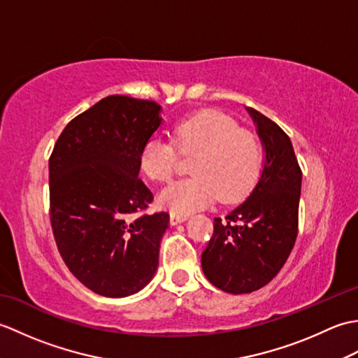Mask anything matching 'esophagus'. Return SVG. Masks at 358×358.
Segmentation results:
<instances>
[{"instance_id": "1", "label": "esophagus", "mask_w": 358, "mask_h": 358, "mask_svg": "<svg viewBox=\"0 0 358 358\" xmlns=\"http://www.w3.org/2000/svg\"><path fill=\"white\" fill-rule=\"evenodd\" d=\"M187 220V215H180V214H171V224L177 226L180 223H183Z\"/></svg>"}]
</instances>
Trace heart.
Masks as SVG:
<instances>
[{"mask_svg": "<svg viewBox=\"0 0 358 358\" xmlns=\"http://www.w3.org/2000/svg\"><path fill=\"white\" fill-rule=\"evenodd\" d=\"M172 138L181 154H195L189 164L194 175L173 181L159 194V203L172 214H192L217 199L241 200L260 177V141L224 113L208 110L180 121ZM140 166L150 180H169L178 166L177 149L163 136H150L141 148Z\"/></svg>", "mask_w": 358, "mask_h": 358, "instance_id": "obj_1", "label": "heart"}]
</instances>
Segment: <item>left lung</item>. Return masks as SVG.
<instances>
[{
	"label": "left lung",
	"mask_w": 358,
	"mask_h": 358,
	"mask_svg": "<svg viewBox=\"0 0 358 358\" xmlns=\"http://www.w3.org/2000/svg\"><path fill=\"white\" fill-rule=\"evenodd\" d=\"M264 149L263 169L246 201L214 220L201 254L204 275L229 294L266 286L283 268L299 231L301 171L292 143L278 124L246 108Z\"/></svg>",
	"instance_id": "1"
}]
</instances>
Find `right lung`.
Masks as SVG:
<instances>
[{
  "instance_id": "obj_1",
  "label": "right lung",
  "mask_w": 358,
  "mask_h": 358,
  "mask_svg": "<svg viewBox=\"0 0 358 358\" xmlns=\"http://www.w3.org/2000/svg\"><path fill=\"white\" fill-rule=\"evenodd\" d=\"M162 106L103 98L75 117L49 159L50 223L71 272L95 294L121 299L154 278L169 214H140L154 195L138 178L143 144Z\"/></svg>"
}]
</instances>
